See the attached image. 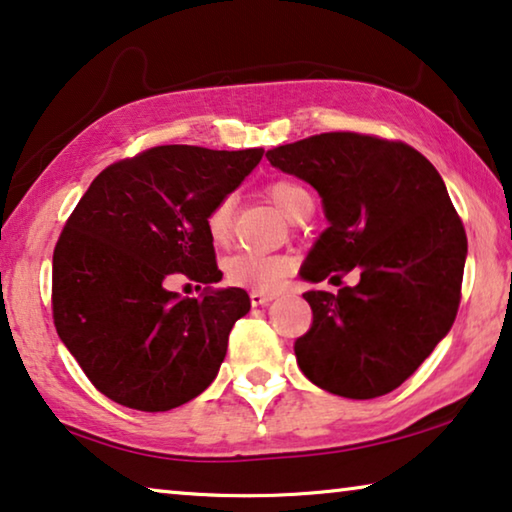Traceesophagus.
<instances>
[{
  "label": "esophagus",
  "instance_id": "1",
  "mask_svg": "<svg viewBox=\"0 0 512 512\" xmlns=\"http://www.w3.org/2000/svg\"><path fill=\"white\" fill-rule=\"evenodd\" d=\"M276 299V294H269V292H250V303L253 305H266Z\"/></svg>",
  "mask_w": 512,
  "mask_h": 512
}]
</instances>
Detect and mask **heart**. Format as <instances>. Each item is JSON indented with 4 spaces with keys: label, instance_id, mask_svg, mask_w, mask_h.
<instances>
[{
    "label": "heart",
    "instance_id": "heart-1",
    "mask_svg": "<svg viewBox=\"0 0 512 512\" xmlns=\"http://www.w3.org/2000/svg\"><path fill=\"white\" fill-rule=\"evenodd\" d=\"M271 202L292 218L299 204L310 200L308 190L294 181H273L269 188ZM207 232L216 246H225L232 234V197H223L213 204L207 213ZM294 269V259L280 253H255V250H239L223 262L225 280L236 287H248L253 292H273L282 285Z\"/></svg>",
    "mask_w": 512,
    "mask_h": 512
}]
</instances>
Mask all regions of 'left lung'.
<instances>
[{"instance_id":"8db88e82","label":"left lung","mask_w":512,"mask_h":512,"mask_svg":"<svg viewBox=\"0 0 512 512\" xmlns=\"http://www.w3.org/2000/svg\"><path fill=\"white\" fill-rule=\"evenodd\" d=\"M266 158L308 181L329 218L301 278L361 271L356 287L303 294L312 324L294 342L296 363L312 384L342 398L395 391L451 331L460 308L467 232L444 179L409 144L349 131L282 144Z\"/></svg>"}]
</instances>
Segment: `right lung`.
<instances>
[{
    "label": "right lung",
    "instance_id": "obj_1",
    "mask_svg": "<svg viewBox=\"0 0 512 512\" xmlns=\"http://www.w3.org/2000/svg\"><path fill=\"white\" fill-rule=\"evenodd\" d=\"M262 154L151 147L105 167L68 216L52 255V319L105 398L167 411L216 379L250 296L209 289L223 273L207 213ZM177 272L208 285L200 300L164 289Z\"/></svg>",
    "mask_w": 512,
    "mask_h": 512
}]
</instances>
